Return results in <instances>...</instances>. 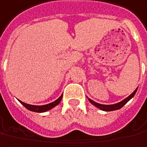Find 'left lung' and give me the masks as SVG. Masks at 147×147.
Instances as JSON below:
<instances>
[{
  "mask_svg": "<svg viewBox=\"0 0 147 147\" xmlns=\"http://www.w3.org/2000/svg\"><path fill=\"white\" fill-rule=\"evenodd\" d=\"M136 91H137V89L135 90L134 91L133 93L129 95V97H127L126 99H124L123 101L122 102H120L117 103V104H114V105H102V104H99V103H97L94 102L93 100H91V99L88 98V100L90 102V103H92L94 106H95L96 107H98L99 109H101L102 110H105V111H112V110H119V109H121L122 106H124L125 104H126L129 100L133 98L134 94H135V93H136Z\"/></svg>",
  "mask_w": 147,
  "mask_h": 147,
  "instance_id": "8db88e82",
  "label": "left lung"
}]
</instances>
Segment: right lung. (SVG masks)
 <instances>
[{
	"label": "right lung",
	"mask_w": 147,
	"mask_h": 147,
	"mask_svg": "<svg viewBox=\"0 0 147 147\" xmlns=\"http://www.w3.org/2000/svg\"><path fill=\"white\" fill-rule=\"evenodd\" d=\"M61 98H62V95L59 98L57 99L55 102H53L52 103H49V104H47V105H44V106H32V105H29V104H26V103L23 102L21 101H20V102L25 106L26 109H28L29 110L34 111V112H37V113H41V112H45L47 110H51L54 106L58 105L60 103L61 101Z\"/></svg>",
	"instance_id": "right-lung-1"
}]
</instances>
